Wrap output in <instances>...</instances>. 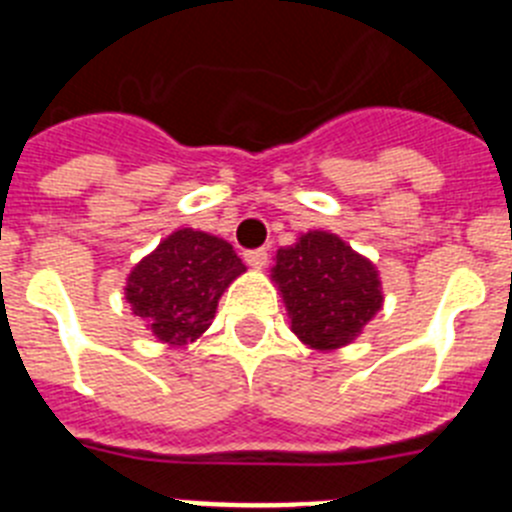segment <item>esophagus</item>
<instances>
[{"mask_svg": "<svg viewBox=\"0 0 512 512\" xmlns=\"http://www.w3.org/2000/svg\"><path fill=\"white\" fill-rule=\"evenodd\" d=\"M243 259H246V264L251 266V269H264L266 261H269V253L264 251V248H253V251H246L243 253Z\"/></svg>", "mask_w": 512, "mask_h": 512, "instance_id": "1", "label": "esophagus"}]
</instances>
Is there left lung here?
I'll return each mask as SVG.
<instances>
[{"mask_svg":"<svg viewBox=\"0 0 512 512\" xmlns=\"http://www.w3.org/2000/svg\"><path fill=\"white\" fill-rule=\"evenodd\" d=\"M271 282L292 333L315 351L354 343L384 302L377 266L328 230H307L297 243L279 248Z\"/></svg>","mask_w":512,"mask_h":512,"instance_id":"left-lung-1","label":"left lung"}]
</instances>
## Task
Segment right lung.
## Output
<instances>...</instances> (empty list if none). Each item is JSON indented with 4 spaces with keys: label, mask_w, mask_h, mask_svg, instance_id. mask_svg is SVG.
<instances>
[{
    "label": "right lung",
    "mask_w": 512,
    "mask_h": 512,
    "mask_svg": "<svg viewBox=\"0 0 512 512\" xmlns=\"http://www.w3.org/2000/svg\"><path fill=\"white\" fill-rule=\"evenodd\" d=\"M243 271L228 241L179 228L133 266L125 300L158 341L187 346L210 328L217 302Z\"/></svg>",
    "instance_id": "add662e5"
}]
</instances>
